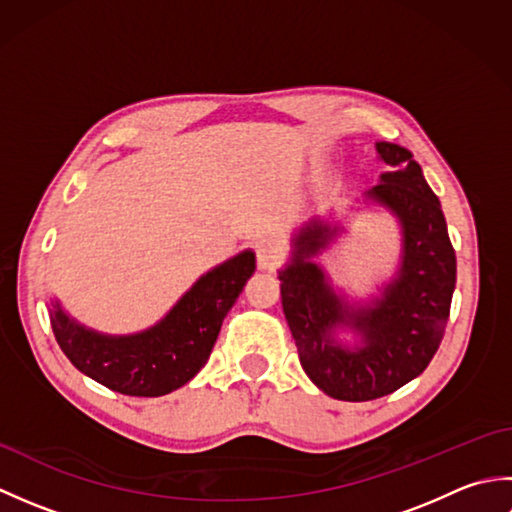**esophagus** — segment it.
Listing matches in <instances>:
<instances>
[{"instance_id": "esophagus-1", "label": "esophagus", "mask_w": 512, "mask_h": 512, "mask_svg": "<svg viewBox=\"0 0 512 512\" xmlns=\"http://www.w3.org/2000/svg\"><path fill=\"white\" fill-rule=\"evenodd\" d=\"M279 250L270 244H259L257 246V266L262 270H275L279 266Z\"/></svg>"}]
</instances>
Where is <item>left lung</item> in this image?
<instances>
[{"instance_id":"1","label":"left lung","mask_w":512,"mask_h":512,"mask_svg":"<svg viewBox=\"0 0 512 512\" xmlns=\"http://www.w3.org/2000/svg\"><path fill=\"white\" fill-rule=\"evenodd\" d=\"M387 171L363 195L396 217L400 262L394 277L367 299L350 301L317 262L339 222L312 217L292 237L288 264L279 270L281 306L303 372L336 400L365 402L387 396L420 376L438 352L455 290V250L440 200L409 149L376 143ZM341 331L353 334L345 342Z\"/></svg>"}]
</instances>
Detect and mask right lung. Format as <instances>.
<instances>
[{"mask_svg": "<svg viewBox=\"0 0 512 512\" xmlns=\"http://www.w3.org/2000/svg\"><path fill=\"white\" fill-rule=\"evenodd\" d=\"M255 273V253H242L211 268L151 328L105 334L70 317L50 301L54 339L70 363L107 389L156 398L187 385L209 361L226 312Z\"/></svg>", "mask_w": 512, "mask_h": 512, "instance_id": "1", "label": "right lung"}]
</instances>
